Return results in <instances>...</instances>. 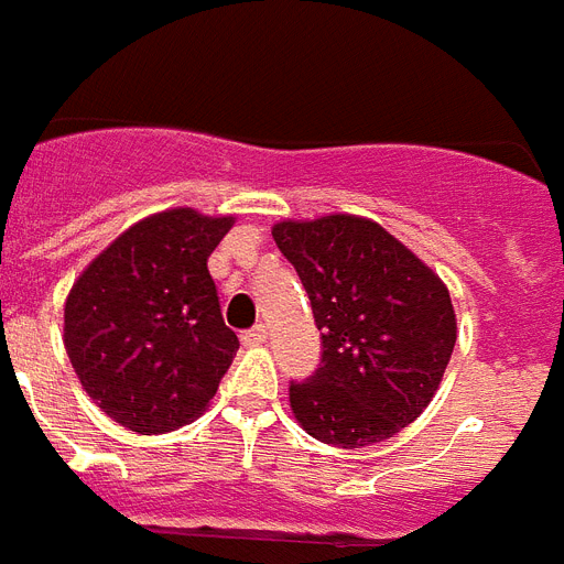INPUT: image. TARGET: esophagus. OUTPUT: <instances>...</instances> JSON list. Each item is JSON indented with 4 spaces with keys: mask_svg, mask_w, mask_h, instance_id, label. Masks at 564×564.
Wrapping results in <instances>:
<instances>
[{
    "mask_svg": "<svg viewBox=\"0 0 564 564\" xmlns=\"http://www.w3.org/2000/svg\"><path fill=\"white\" fill-rule=\"evenodd\" d=\"M264 339H268V328H264V325H256V328L241 334V343H245V346H262Z\"/></svg>",
    "mask_w": 564,
    "mask_h": 564,
    "instance_id": "obj_1",
    "label": "esophagus"
}]
</instances>
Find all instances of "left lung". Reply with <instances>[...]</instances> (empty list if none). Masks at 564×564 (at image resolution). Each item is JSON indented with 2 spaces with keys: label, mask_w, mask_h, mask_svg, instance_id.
I'll use <instances>...</instances> for the list:
<instances>
[{
  "label": "left lung",
  "mask_w": 564,
  "mask_h": 564,
  "mask_svg": "<svg viewBox=\"0 0 564 564\" xmlns=\"http://www.w3.org/2000/svg\"><path fill=\"white\" fill-rule=\"evenodd\" d=\"M273 241L300 273L323 337V366L291 380L300 426L343 449L392 438L430 406L453 357L446 285L369 218L279 221Z\"/></svg>",
  "instance_id": "left-lung-1"
}]
</instances>
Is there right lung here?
Instances as JSON below:
<instances>
[{"label": "right lung", "mask_w": 564, "mask_h": 564, "mask_svg": "<svg viewBox=\"0 0 564 564\" xmlns=\"http://www.w3.org/2000/svg\"><path fill=\"white\" fill-rule=\"evenodd\" d=\"M232 216L189 207L143 218L111 241L65 300L63 343L111 421L164 435L202 415L239 337L225 325L207 256Z\"/></svg>", "instance_id": "add662e5"}]
</instances>
